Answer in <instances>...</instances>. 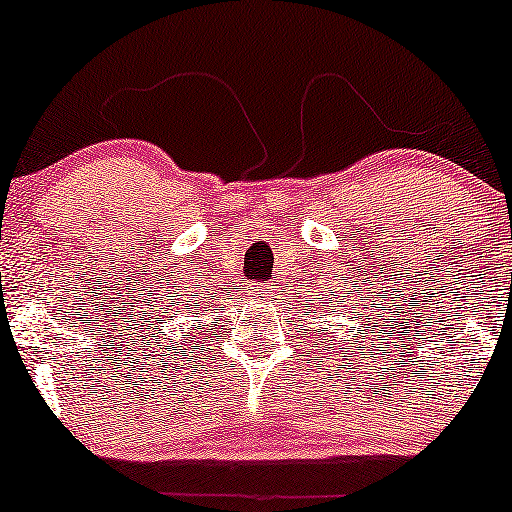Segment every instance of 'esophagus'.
Segmentation results:
<instances>
[{
    "mask_svg": "<svg viewBox=\"0 0 512 512\" xmlns=\"http://www.w3.org/2000/svg\"><path fill=\"white\" fill-rule=\"evenodd\" d=\"M254 294L258 296V299H273V296H275V287L261 285V287L254 289Z\"/></svg>",
    "mask_w": 512,
    "mask_h": 512,
    "instance_id": "esophagus-1",
    "label": "esophagus"
}]
</instances>
